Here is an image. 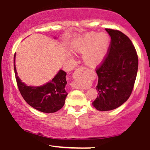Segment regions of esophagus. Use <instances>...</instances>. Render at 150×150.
Segmentation results:
<instances>
[{
    "instance_id": "esophagus-1",
    "label": "esophagus",
    "mask_w": 150,
    "mask_h": 150,
    "mask_svg": "<svg viewBox=\"0 0 150 150\" xmlns=\"http://www.w3.org/2000/svg\"><path fill=\"white\" fill-rule=\"evenodd\" d=\"M87 71V68H84V67H80L76 69L75 72H74V77H82L83 76V75L86 73ZM79 88H80V87H79Z\"/></svg>"
}]
</instances>
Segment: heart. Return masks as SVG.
Listing matches in <instances>:
<instances>
[{"label": "heart", "instance_id": "obj_1", "mask_svg": "<svg viewBox=\"0 0 150 150\" xmlns=\"http://www.w3.org/2000/svg\"><path fill=\"white\" fill-rule=\"evenodd\" d=\"M107 34L90 32L80 38L75 44V52L83 53L82 60L89 67H96L103 61L109 46Z\"/></svg>", "mask_w": 150, "mask_h": 150}]
</instances>
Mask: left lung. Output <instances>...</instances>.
I'll return each mask as SVG.
<instances>
[{"instance_id":"left-lung-1","label":"left lung","mask_w":150,"mask_h":150,"mask_svg":"<svg viewBox=\"0 0 150 150\" xmlns=\"http://www.w3.org/2000/svg\"><path fill=\"white\" fill-rule=\"evenodd\" d=\"M106 31L111 37V42L104 60L96 68L98 96L92 102L101 111L115 109L128 100L138 68V57L131 40L119 30Z\"/></svg>"}]
</instances>
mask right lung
I'll list each match as a JSON object with an SVG mask.
<instances>
[{
    "instance_id": "add662e5",
    "label": "right lung",
    "mask_w": 150,
    "mask_h": 150,
    "mask_svg": "<svg viewBox=\"0 0 150 150\" xmlns=\"http://www.w3.org/2000/svg\"><path fill=\"white\" fill-rule=\"evenodd\" d=\"M15 79L19 91L25 101L30 106L44 113H54L63 107L68 93L65 91L66 73L60 70L51 82L40 87L27 86L18 76L15 64Z\"/></svg>"
}]
</instances>
